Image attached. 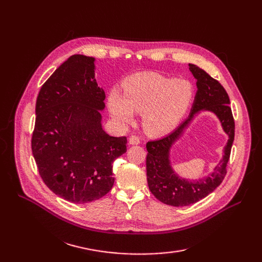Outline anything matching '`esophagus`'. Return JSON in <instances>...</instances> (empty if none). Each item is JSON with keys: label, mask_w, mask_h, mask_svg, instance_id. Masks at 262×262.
I'll return each instance as SVG.
<instances>
[{"label": "esophagus", "mask_w": 262, "mask_h": 262, "mask_svg": "<svg viewBox=\"0 0 262 262\" xmlns=\"http://www.w3.org/2000/svg\"><path fill=\"white\" fill-rule=\"evenodd\" d=\"M129 143L132 144V145L140 144V143H141V138L138 137V136H131V137L129 138Z\"/></svg>", "instance_id": "obj_1"}]
</instances>
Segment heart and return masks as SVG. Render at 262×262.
<instances>
[{
    "mask_svg": "<svg viewBox=\"0 0 262 262\" xmlns=\"http://www.w3.org/2000/svg\"><path fill=\"white\" fill-rule=\"evenodd\" d=\"M123 97L112 91L108 97L110 114L122 123H130L134 112H143L145 130L153 136L170 132L179 123L193 97L191 84L157 73H138L123 84Z\"/></svg>",
    "mask_w": 262,
    "mask_h": 262,
    "instance_id": "b5f03b06",
    "label": "heart"
}]
</instances>
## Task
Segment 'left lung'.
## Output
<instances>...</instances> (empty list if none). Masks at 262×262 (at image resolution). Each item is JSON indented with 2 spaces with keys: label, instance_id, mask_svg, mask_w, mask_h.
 Returning a JSON list of instances; mask_svg holds the SVG:
<instances>
[{
  "label": "left lung",
  "instance_id": "obj_1",
  "mask_svg": "<svg viewBox=\"0 0 262 262\" xmlns=\"http://www.w3.org/2000/svg\"><path fill=\"white\" fill-rule=\"evenodd\" d=\"M189 69L196 78L198 91L189 117L168 136L148 141L146 143V175L150 192L157 200L172 205L186 207L195 203L213 192L223 181L227 172V163L235 136V121L229 107V97L223 86L204 70L194 64ZM210 110L220 119L225 130L229 134V142L225 149L224 160L208 179L193 183L180 180L170 167L169 150L172 143L180 135L193 116L200 110Z\"/></svg>",
  "mask_w": 262,
  "mask_h": 262
}]
</instances>
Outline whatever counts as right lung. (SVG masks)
<instances>
[{
    "mask_svg": "<svg viewBox=\"0 0 262 262\" xmlns=\"http://www.w3.org/2000/svg\"><path fill=\"white\" fill-rule=\"evenodd\" d=\"M92 57L74 54L41 86L36 101L31 150L43 182L73 203L96 201L112 190L113 163L126 138L101 128L106 95L94 76Z\"/></svg>",
    "mask_w": 262,
    "mask_h": 262,
    "instance_id": "add662e5",
    "label": "right lung"
}]
</instances>
